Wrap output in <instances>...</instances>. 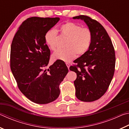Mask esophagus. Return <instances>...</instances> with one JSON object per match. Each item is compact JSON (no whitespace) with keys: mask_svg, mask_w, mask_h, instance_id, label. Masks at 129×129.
I'll return each instance as SVG.
<instances>
[{"mask_svg":"<svg viewBox=\"0 0 129 129\" xmlns=\"http://www.w3.org/2000/svg\"><path fill=\"white\" fill-rule=\"evenodd\" d=\"M66 65H67V67H68V69H69V67H70V64H69V63H68V62H66Z\"/></svg>","mask_w":129,"mask_h":129,"instance_id":"34e87169","label":"esophagus"}]
</instances>
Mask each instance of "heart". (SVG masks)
Wrapping results in <instances>:
<instances>
[{"label": "heart", "instance_id": "b5f03b06", "mask_svg": "<svg viewBox=\"0 0 129 129\" xmlns=\"http://www.w3.org/2000/svg\"><path fill=\"white\" fill-rule=\"evenodd\" d=\"M61 36L67 40L64 43V49L57 51L53 53V60L69 61L77 56H81L88 51L92 41V32L89 27H81L75 23L68 21L61 25ZM57 33L53 29H49L45 35V41L52 51H55Z\"/></svg>", "mask_w": 129, "mask_h": 129}]
</instances>
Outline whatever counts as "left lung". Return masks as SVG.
I'll list each match as a JSON object with an SVG mask.
<instances>
[{
  "label": "left lung",
  "instance_id": "obj_1",
  "mask_svg": "<svg viewBox=\"0 0 129 129\" xmlns=\"http://www.w3.org/2000/svg\"><path fill=\"white\" fill-rule=\"evenodd\" d=\"M73 18L84 20L92 32L89 49L69 68L77 74L74 81L76 97L82 101L92 102L106 92L112 81L115 71L114 48L106 30L97 20L86 15Z\"/></svg>",
  "mask_w": 129,
  "mask_h": 129
}]
</instances>
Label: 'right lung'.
Wrapping results in <instances>:
<instances>
[{
	"instance_id": "add662e5",
	"label": "right lung",
	"mask_w": 129,
	"mask_h": 129,
	"mask_svg": "<svg viewBox=\"0 0 129 129\" xmlns=\"http://www.w3.org/2000/svg\"><path fill=\"white\" fill-rule=\"evenodd\" d=\"M59 20V17H29L20 25L12 41V73L21 92L36 104H48L57 99L60 83L68 72L60 60L46 69L51 51L45 35Z\"/></svg>"
}]
</instances>
